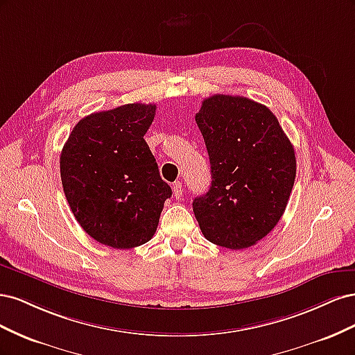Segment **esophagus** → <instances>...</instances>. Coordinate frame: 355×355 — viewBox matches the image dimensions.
I'll return each instance as SVG.
<instances>
[{
    "label": "esophagus",
    "instance_id": "obj_1",
    "mask_svg": "<svg viewBox=\"0 0 355 355\" xmlns=\"http://www.w3.org/2000/svg\"><path fill=\"white\" fill-rule=\"evenodd\" d=\"M171 189H173L175 198L179 200L182 197V182H175V184L171 185Z\"/></svg>",
    "mask_w": 355,
    "mask_h": 355
}]
</instances>
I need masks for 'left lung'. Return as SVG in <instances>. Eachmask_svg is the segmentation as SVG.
Segmentation results:
<instances>
[{
    "instance_id": "1",
    "label": "left lung",
    "mask_w": 355,
    "mask_h": 355,
    "mask_svg": "<svg viewBox=\"0 0 355 355\" xmlns=\"http://www.w3.org/2000/svg\"><path fill=\"white\" fill-rule=\"evenodd\" d=\"M196 121L206 142L211 185L192 202L209 241L240 250L270 234L296 178L293 145L265 105L243 96L204 99Z\"/></svg>"
}]
</instances>
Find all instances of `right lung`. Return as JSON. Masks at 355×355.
<instances>
[{"label": "right lung", "mask_w": 355, "mask_h": 355, "mask_svg": "<svg viewBox=\"0 0 355 355\" xmlns=\"http://www.w3.org/2000/svg\"><path fill=\"white\" fill-rule=\"evenodd\" d=\"M155 110L153 103H127L90 114L62 149V187L75 219L114 249L151 240L171 196L144 139Z\"/></svg>", "instance_id": "right-lung-1"}]
</instances>
